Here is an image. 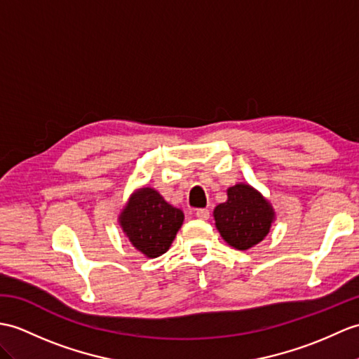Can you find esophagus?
I'll list each match as a JSON object with an SVG mask.
<instances>
[{"label": "esophagus", "instance_id": "1", "mask_svg": "<svg viewBox=\"0 0 359 359\" xmlns=\"http://www.w3.org/2000/svg\"><path fill=\"white\" fill-rule=\"evenodd\" d=\"M196 217L200 219V220H208V219H210V211H208V210H197Z\"/></svg>", "mask_w": 359, "mask_h": 359}]
</instances>
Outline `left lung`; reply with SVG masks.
Segmentation results:
<instances>
[{"instance_id": "1", "label": "left lung", "mask_w": 359, "mask_h": 359, "mask_svg": "<svg viewBox=\"0 0 359 359\" xmlns=\"http://www.w3.org/2000/svg\"><path fill=\"white\" fill-rule=\"evenodd\" d=\"M228 200L215 206V228L229 246L248 251L269 234L275 222L271 202L248 183L229 187Z\"/></svg>"}]
</instances>
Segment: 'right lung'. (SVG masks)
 <instances>
[{"mask_svg":"<svg viewBox=\"0 0 359 359\" xmlns=\"http://www.w3.org/2000/svg\"><path fill=\"white\" fill-rule=\"evenodd\" d=\"M183 219L182 210L170 205L151 187H140L123 205L118 222L130 243L147 258L161 257L176 238Z\"/></svg>","mask_w":359,"mask_h":359,"instance_id":"obj_1","label":"right lung"}]
</instances>
